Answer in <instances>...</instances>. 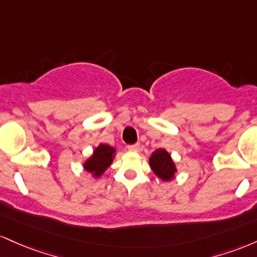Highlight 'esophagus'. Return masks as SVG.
<instances>
[{"instance_id": "1", "label": "esophagus", "mask_w": 257, "mask_h": 257, "mask_svg": "<svg viewBox=\"0 0 257 257\" xmlns=\"http://www.w3.org/2000/svg\"><path fill=\"white\" fill-rule=\"evenodd\" d=\"M127 149H128V152H132V153H136V152H138L140 151V144H132V146H128L127 147Z\"/></svg>"}]
</instances>
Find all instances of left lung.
Here are the masks:
<instances>
[{
	"instance_id": "obj_1",
	"label": "left lung",
	"mask_w": 257,
	"mask_h": 257,
	"mask_svg": "<svg viewBox=\"0 0 257 257\" xmlns=\"http://www.w3.org/2000/svg\"><path fill=\"white\" fill-rule=\"evenodd\" d=\"M149 166L154 175L164 182H169L176 177L177 167L171 158V154L166 149L159 148L153 152L149 158Z\"/></svg>"
}]
</instances>
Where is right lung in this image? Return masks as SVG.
<instances>
[{
  "label": "right lung",
  "instance_id": "obj_1",
  "mask_svg": "<svg viewBox=\"0 0 257 257\" xmlns=\"http://www.w3.org/2000/svg\"><path fill=\"white\" fill-rule=\"evenodd\" d=\"M115 155H116V149L114 147L105 143H99L94 148L93 153L82 164L83 170L91 174L92 177H102L106 169L113 164Z\"/></svg>",
  "mask_w": 257,
  "mask_h": 257
}]
</instances>
